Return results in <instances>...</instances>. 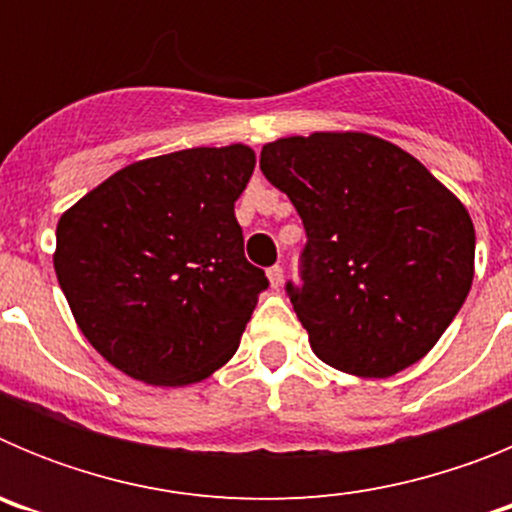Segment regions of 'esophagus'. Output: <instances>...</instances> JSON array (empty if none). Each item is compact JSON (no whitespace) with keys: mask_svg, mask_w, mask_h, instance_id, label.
Returning <instances> with one entry per match:
<instances>
[{"mask_svg":"<svg viewBox=\"0 0 512 512\" xmlns=\"http://www.w3.org/2000/svg\"><path fill=\"white\" fill-rule=\"evenodd\" d=\"M266 277H269L271 287L279 289V287H282V282H284V269L279 264H274L269 271H266Z\"/></svg>","mask_w":512,"mask_h":512,"instance_id":"obj_1","label":"esophagus"}]
</instances>
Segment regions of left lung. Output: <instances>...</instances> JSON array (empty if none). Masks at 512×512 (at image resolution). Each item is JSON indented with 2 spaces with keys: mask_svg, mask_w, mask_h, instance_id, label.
Returning <instances> with one entry per match:
<instances>
[{
  "mask_svg": "<svg viewBox=\"0 0 512 512\" xmlns=\"http://www.w3.org/2000/svg\"><path fill=\"white\" fill-rule=\"evenodd\" d=\"M261 171L305 225L300 277L287 282L320 361L384 379L423 359L474 279L467 207L390 140L292 135L261 148Z\"/></svg>",
  "mask_w": 512,
  "mask_h": 512,
  "instance_id": "left-lung-1",
  "label": "left lung"
}]
</instances>
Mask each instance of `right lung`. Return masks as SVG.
I'll return each instance as SVG.
<instances>
[{
	"mask_svg": "<svg viewBox=\"0 0 512 512\" xmlns=\"http://www.w3.org/2000/svg\"><path fill=\"white\" fill-rule=\"evenodd\" d=\"M253 166L241 143L146 158L58 220L53 266L76 325L128 377L184 387L235 354L269 287L235 220Z\"/></svg>",
	"mask_w": 512,
	"mask_h": 512,
	"instance_id": "obj_1",
	"label": "right lung"
}]
</instances>
